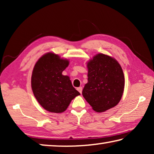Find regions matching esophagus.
I'll return each instance as SVG.
<instances>
[{"mask_svg": "<svg viewBox=\"0 0 154 154\" xmlns=\"http://www.w3.org/2000/svg\"><path fill=\"white\" fill-rule=\"evenodd\" d=\"M82 90H83L82 87H79V88H77V90L79 91V92H80V94H82Z\"/></svg>", "mask_w": 154, "mask_h": 154, "instance_id": "34e87169", "label": "esophagus"}]
</instances>
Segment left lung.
Returning <instances> with one entry per match:
<instances>
[{
  "label": "left lung",
  "mask_w": 154,
  "mask_h": 154,
  "mask_svg": "<svg viewBox=\"0 0 154 154\" xmlns=\"http://www.w3.org/2000/svg\"><path fill=\"white\" fill-rule=\"evenodd\" d=\"M88 83L82 91L87 102L96 112L118 105L123 94L124 76L116 60L98 54L88 63Z\"/></svg>",
  "instance_id": "obj_1"
}]
</instances>
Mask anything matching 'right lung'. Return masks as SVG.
Returning <instances> with one entry per match:
<instances>
[{
    "instance_id": "add662e5",
    "label": "right lung",
    "mask_w": 154,
    "mask_h": 154,
    "mask_svg": "<svg viewBox=\"0 0 154 154\" xmlns=\"http://www.w3.org/2000/svg\"><path fill=\"white\" fill-rule=\"evenodd\" d=\"M67 60L48 53L41 57L34 67L31 85L38 103L51 113H62L80 93L72 86L69 76L62 71L69 66Z\"/></svg>"
}]
</instances>
